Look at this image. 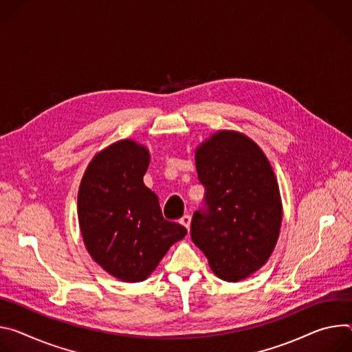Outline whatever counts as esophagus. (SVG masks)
Masks as SVG:
<instances>
[{"mask_svg":"<svg viewBox=\"0 0 352 352\" xmlns=\"http://www.w3.org/2000/svg\"><path fill=\"white\" fill-rule=\"evenodd\" d=\"M180 223L188 229V228H190V223H191V217H190L188 214H184V215L180 218Z\"/></svg>","mask_w":352,"mask_h":352,"instance_id":"34e87169","label":"esophagus"}]
</instances>
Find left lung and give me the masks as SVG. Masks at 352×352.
Listing matches in <instances>:
<instances>
[{"instance_id":"1","label":"left lung","mask_w":352,"mask_h":352,"mask_svg":"<svg viewBox=\"0 0 352 352\" xmlns=\"http://www.w3.org/2000/svg\"><path fill=\"white\" fill-rule=\"evenodd\" d=\"M196 168L206 196L192 215L191 239L217 277L242 281L267 263L278 241L283 203L274 170L253 140L230 130L196 149Z\"/></svg>"}]
</instances>
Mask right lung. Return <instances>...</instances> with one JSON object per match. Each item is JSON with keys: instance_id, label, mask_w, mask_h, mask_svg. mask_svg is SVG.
<instances>
[{"instance_id": "right-lung-1", "label": "right lung", "mask_w": 352, "mask_h": 352, "mask_svg": "<svg viewBox=\"0 0 352 352\" xmlns=\"http://www.w3.org/2000/svg\"><path fill=\"white\" fill-rule=\"evenodd\" d=\"M149 151L133 140L98 152L78 190V221L91 257L124 283L146 280L187 229L164 218L142 182Z\"/></svg>"}]
</instances>
